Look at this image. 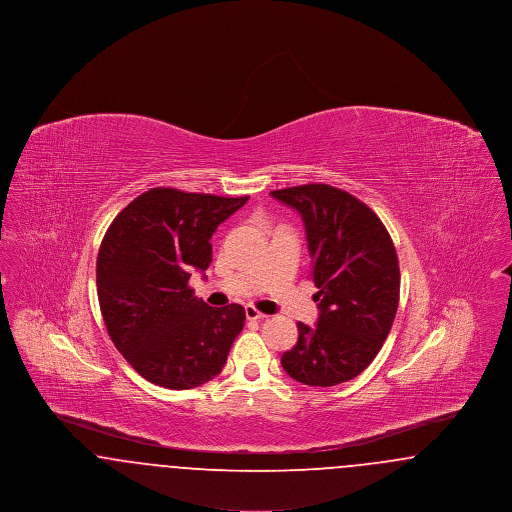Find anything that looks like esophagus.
<instances>
[{
  "label": "esophagus",
  "mask_w": 512,
  "mask_h": 512,
  "mask_svg": "<svg viewBox=\"0 0 512 512\" xmlns=\"http://www.w3.org/2000/svg\"><path fill=\"white\" fill-rule=\"evenodd\" d=\"M245 317H247V320H263V318H267V315L249 305V307H245Z\"/></svg>",
  "instance_id": "1"
}]
</instances>
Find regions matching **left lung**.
<instances>
[{
	"mask_svg": "<svg viewBox=\"0 0 512 512\" xmlns=\"http://www.w3.org/2000/svg\"><path fill=\"white\" fill-rule=\"evenodd\" d=\"M305 222L317 326L297 322L299 338L282 366L305 386L328 388L359 376L390 334L399 305V261L378 215L328 184L270 192Z\"/></svg>",
	"mask_w": 512,
	"mask_h": 512,
	"instance_id": "1",
	"label": "left lung"
}]
</instances>
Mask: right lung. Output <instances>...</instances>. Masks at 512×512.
Wrapping results in <instances>:
<instances>
[{"label": "right lung", "mask_w": 512, "mask_h": 512, "mask_svg": "<svg viewBox=\"0 0 512 512\" xmlns=\"http://www.w3.org/2000/svg\"><path fill=\"white\" fill-rule=\"evenodd\" d=\"M247 199L151 188L107 228L96 265L99 309L109 338L147 382L192 390L220 374L244 307H209L188 282L211 265L215 230Z\"/></svg>", "instance_id": "right-lung-1"}]
</instances>
